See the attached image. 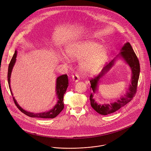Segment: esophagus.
I'll return each instance as SVG.
<instances>
[{
    "mask_svg": "<svg viewBox=\"0 0 151 151\" xmlns=\"http://www.w3.org/2000/svg\"><path fill=\"white\" fill-rule=\"evenodd\" d=\"M72 81H74V82H78V81H79V80L80 79V77H79V75H78V74L73 75H72Z\"/></svg>",
    "mask_w": 151,
    "mask_h": 151,
    "instance_id": "obj_1",
    "label": "esophagus"
}]
</instances>
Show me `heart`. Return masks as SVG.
Returning a JSON list of instances; mask_svg holds the SVG:
<instances>
[{"mask_svg": "<svg viewBox=\"0 0 151 151\" xmlns=\"http://www.w3.org/2000/svg\"><path fill=\"white\" fill-rule=\"evenodd\" d=\"M68 56L80 60L81 68L85 73L96 72L105 61L108 51L105 46L91 40H84L69 45L66 50Z\"/></svg>", "mask_w": 151, "mask_h": 151, "instance_id": "1", "label": "heart"}]
</instances>
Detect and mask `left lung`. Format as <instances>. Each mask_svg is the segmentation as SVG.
<instances>
[{"label": "left lung", "instance_id": "left-lung-1", "mask_svg": "<svg viewBox=\"0 0 151 151\" xmlns=\"http://www.w3.org/2000/svg\"><path fill=\"white\" fill-rule=\"evenodd\" d=\"M120 51V52L117 55L116 58H115V59L112 60L109 64L103 68L99 75L95 76L90 81L91 88H92L93 92L96 93V90H97L98 83L100 79L114 65L115 61L117 57L122 58L129 65L132 71L131 84H130L129 91H127L124 96L120 97V99L117 100L116 101L111 102L110 104H104L101 105L100 104H97L96 101H95L93 99V94H91L90 96V100L91 107L97 112L102 115H107L108 114L114 113L119 110L120 108L124 106L133 99L137 91L138 81L140 72V66L138 59L129 42L125 43Z\"/></svg>", "mask_w": 151, "mask_h": 151}]
</instances>
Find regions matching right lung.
Returning a JSON list of instances; mask_svg holds the SVG:
<instances>
[{"mask_svg":"<svg viewBox=\"0 0 151 151\" xmlns=\"http://www.w3.org/2000/svg\"><path fill=\"white\" fill-rule=\"evenodd\" d=\"M17 50L15 51V52L10 61V63L9 65L8 68V73H7V79H8V83L9 86V88L12 93V95L13 96V94L12 93L11 87H10V76L11 73L13 70V67L16 63V57H17ZM68 86V78L67 75H63L60 76L57 78L56 81V87H55V91L56 94L57 96L58 101L55 105L51 109L50 111L47 112H45L42 113H39V114H35L28 112L24 109H23L17 103V101L13 97V100L16 105L17 108L24 114L26 115L31 117H39V118H54L56 117L64 109V95L67 89Z\"/></svg>","mask_w":151,"mask_h":151,"instance_id":"1","label":"right lung"}]
</instances>
